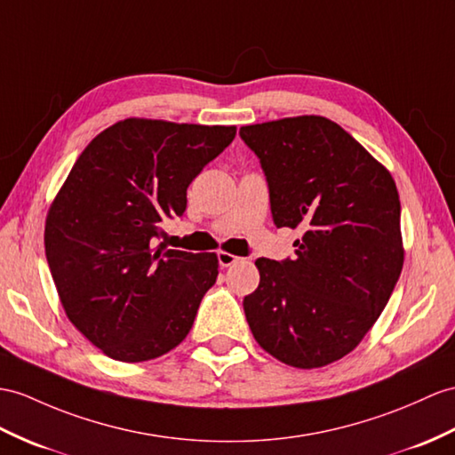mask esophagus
Wrapping results in <instances>:
<instances>
[{"label":"esophagus","mask_w":455,"mask_h":455,"mask_svg":"<svg viewBox=\"0 0 455 455\" xmlns=\"http://www.w3.org/2000/svg\"><path fill=\"white\" fill-rule=\"evenodd\" d=\"M239 260H241V259L235 257V254H231V252H226V251H220V252H218V262H220L221 268H228V266L235 264V262H239Z\"/></svg>","instance_id":"1"}]
</instances>
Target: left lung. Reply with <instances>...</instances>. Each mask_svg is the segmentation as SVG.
I'll return each instance as SVG.
<instances>
[{"label":"left lung","instance_id":"1","mask_svg":"<svg viewBox=\"0 0 455 455\" xmlns=\"http://www.w3.org/2000/svg\"><path fill=\"white\" fill-rule=\"evenodd\" d=\"M268 181L278 228L301 229L295 257L259 259L260 283L243 299L259 346L295 369L355 349L403 268L400 195L384 165L323 116L239 129Z\"/></svg>","mask_w":455,"mask_h":455}]
</instances>
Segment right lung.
Here are the masks:
<instances>
[{"label": "right lung", "mask_w": 455, "mask_h": 455, "mask_svg": "<svg viewBox=\"0 0 455 455\" xmlns=\"http://www.w3.org/2000/svg\"><path fill=\"white\" fill-rule=\"evenodd\" d=\"M234 125L129 117L83 150L48 210L44 245L65 315L108 357L156 359L189 334L216 283V252L154 249L187 187L235 139Z\"/></svg>", "instance_id": "1"}]
</instances>
